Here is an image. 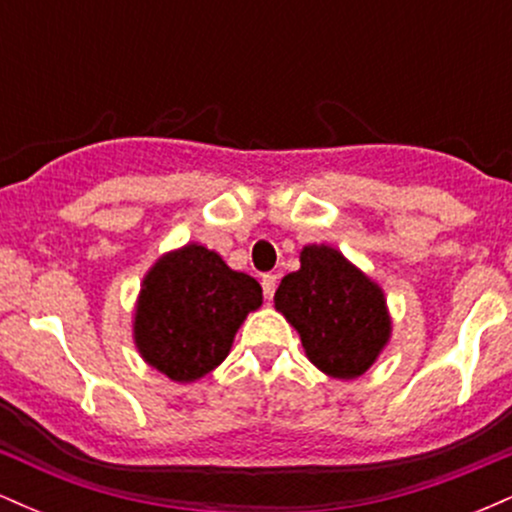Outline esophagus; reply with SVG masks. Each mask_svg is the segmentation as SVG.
Masks as SVG:
<instances>
[{
	"instance_id": "34e87169",
	"label": "esophagus",
	"mask_w": 512,
	"mask_h": 512,
	"mask_svg": "<svg viewBox=\"0 0 512 512\" xmlns=\"http://www.w3.org/2000/svg\"><path fill=\"white\" fill-rule=\"evenodd\" d=\"M262 291H264V298H267V301H272L274 291H276V276L274 274L262 276Z\"/></svg>"
}]
</instances>
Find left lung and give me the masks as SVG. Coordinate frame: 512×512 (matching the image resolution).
Returning <instances> with one entry per match:
<instances>
[{
	"label": "left lung",
	"instance_id": "obj_1",
	"mask_svg": "<svg viewBox=\"0 0 512 512\" xmlns=\"http://www.w3.org/2000/svg\"><path fill=\"white\" fill-rule=\"evenodd\" d=\"M274 305L301 334L322 373L354 380L373 366L390 339L383 289L330 245H308L301 269L286 274Z\"/></svg>",
	"mask_w": 512,
	"mask_h": 512
}]
</instances>
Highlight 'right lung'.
<instances>
[{
	"label": "right lung",
	"mask_w": 512,
	"mask_h": 512,
	"mask_svg": "<svg viewBox=\"0 0 512 512\" xmlns=\"http://www.w3.org/2000/svg\"><path fill=\"white\" fill-rule=\"evenodd\" d=\"M262 305V286L221 255L190 243L144 276L134 342L144 361L175 383H192L231 351L238 327Z\"/></svg>",
	"instance_id": "obj_1"
}]
</instances>
